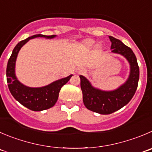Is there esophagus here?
<instances>
[{
    "label": "esophagus",
    "instance_id": "1",
    "mask_svg": "<svg viewBox=\"0 0 152 152\" xmlns=\"http://www.w3.org/2000/svg\"><path fill=\"white\" fill-rule=\"evenodd\" d=\"M76 72H77V73H83V72H85V69L83 68H79L76 70Z\"/></svg>",
    "mask_w": 152,
    "mask_h": 152
}]
</instances>
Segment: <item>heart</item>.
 I'll use <instances>...</instances> for the list:
<instances>
[{
    "mask_svg": "<svg viewBox=\"0 0 152 152\" xmlns=\"http://www.w3.org/2000/svg\"><path fill=\"white\" fill-rule=\"evenodd\" d=\"M85 44H86V45L87 47L92 48L95 45V41L93 39H87L85 42Z\"/></svg>",
    "mask_w": 152,
    "mask_h": 152,
    "instance_id": "heart-1",
    "label": "heart"
}]
</instances>
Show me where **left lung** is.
Wrapping results in <instances>:
<instances>
[{
	"mask_svg": "<svg viewBox=\"0 0 152 152\" xmlns=\"http://www.w3.org/2000/svg\"><path fill=\"white\" fill-rule=\"evenodd\" d=\"M111 52L123 56L130 64L129 77L116 89L104 91L95 88L83 75H80L83 101L88 110L100 114H110L127 104L135 94L138 86L140 69L133 50L120 40L109 36Z\"/></svg>",
	"mask_w": 152,
	"mask_h": 152,
	"instance_id": "8db88e82",
	"label": "left lung"
}]
</instances>
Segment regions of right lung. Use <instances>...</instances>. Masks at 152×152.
Here are the masks:
<instances>
[{"label": "right lung", "instance_id": "1", "mask_svg": "<svg viewBox=\"0 0 152 152\" xmlns=\"http://www.w3.org/2000/svg\"><path fill=\"white\" fill-rule=\"evenodd\" d=\"M56 35L45 36L37 34L28 37L26 39L19 42L14 48L12 55L8 60L7 67V80L8 87L12 96L21 104L33 111H42L49 109L55 104L58 99L59 92L62 86L66 84L72 75L68 77L52 82L47 86L42 87H29L21 83L17 79L15 75V62L20 49L27 42L32 39L43 37L46 39H53Z\"/></svg>", "mask_w": 152, "mask_h": 152}]
</instances>
